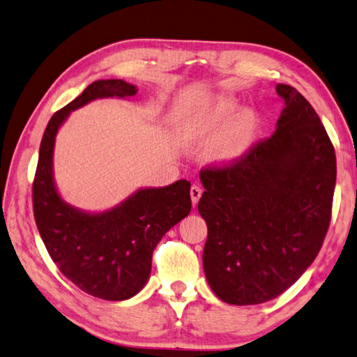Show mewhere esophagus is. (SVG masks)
Here are the masks:
<instances>
[{
	"label": "esophagus",
	"instance_id": "esophagus-1",
	"mask_svg": "<svg viewBox=\"0 0 357 357\" xmlns=\"http://www.w3.org/2000/svg\"><path fill=\"white\" fill-rule=\"evenodd\" d=\"M201 193H203V189H201L199 185L193 184V185L190 187V197H192V203H193V204L198 203L199 198H201Z\"/></svg>",
	"mask_w": 357,
	"mask_h": 357
}]
</instances>
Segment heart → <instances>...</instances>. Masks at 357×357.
Returning a JSON list of instances; mask_svg holds the SVG:
<instances>
[{"mask_svg": "<svg viewBox=\"0 0 357 357\" xmlns=\"http://www.w3.org/2000/svg\"><path fill=\"white\" fill-rule=\"evenodd\" d=\"M234 95H218L201 107L183 114L176 134L187 145H207V159L231 165L243 159L261 132V119L252 109H242Z\"/></svg>", "mask_w": 357, "mask_h": 357, "instance_id": "1", "label": "heart"}]
</instances>
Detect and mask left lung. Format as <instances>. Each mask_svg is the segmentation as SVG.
<instances>
[{"label": "left lung", "mask_w": 357, "mask_h": 357, "mask_svg": "<svg viewBox=\"0 0 357 357\" xmlns=\"http://www.w3.org/2000/svg\"><path fill=\"white\" fill-rule=\"evenodd\" d=\"M275 132L238 164L201 172L198 212L207 225L206 280L220 300L250 306L295 284L325 241L335 187V153L320 116L296 89Z\"/></svg>", "instance_id": "1"}]
</instances>
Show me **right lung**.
I'll return each mask as SVG.
<instances>
[{"mask_svg":"<svg viewBox=\"0 0 357 357\" xmlns=\"http://www.w3.org/2000/svg\"><path fill=\"white\" fill-rule=\"evenodd\" d=\"M137 87L100 79L57 111L40 142L32 201L37 229L62 275L86 294L107 301L129 300L145 287L153 251L174 225L190 213V183L140 187L111 209L90 212L61 197L54 181L56 135L70 114L95 100H128Z\"/></svg>","mask_w":357,"mask_h":357,"instance_id":"right-lung-1","label":"right lung"}]
</instances>
